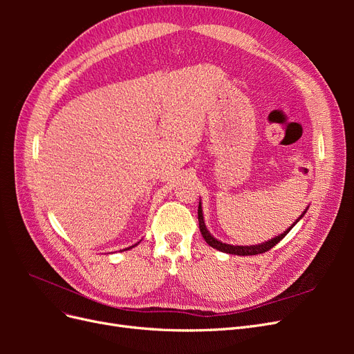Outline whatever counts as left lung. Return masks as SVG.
<instances>
[{
	"mask_svg": "<svg viewBox=\"0 0 354 354\" xmlns=\"http://www.w3.org/2000/svg\"><path fill=\"white\" fill-rule=\"evenodd\" d=\"M307 211V209H306ZM306 211L301 214V216L298 217V220L292 224L291 227H288L282 234H279V236H276L270 241L267 242H263V243H259V245H250V246H239V245H229V243H223L220 241H217L214 236H211V233L207 230V226H205V221H203V216H202V207H201V202H199V207H198V220H199V230L202 233L203 239H205V242L212 246V248H216L221 252H227V254H234V255H257V254H263V252H267L269 250H272L273 246L276 243H279L286 234L291 232V229L295 226V224L301 220V217L306 214Z\"/></svg>",
	"mask_w": 354,
	"mask_h": 354,
	"instance_id": "left-lung-1",
	"label": "left lung"
}]
</instances>
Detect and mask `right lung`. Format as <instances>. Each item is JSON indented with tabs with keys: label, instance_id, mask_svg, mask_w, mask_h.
Wrapping results in <instances>:
<instances>
[{
	"label": "right lung",
	"instance_id": "obj_1",
	"mask_svg": "<svg viewBox=\"0 0 354 354\" xmlns=\"http://www.w3.org/2000/svg\"><path fill=\"white\" fill-rule=\"evenodd\" d=\"M137 245V243H136ZM136 245H133V246H136ZM133 246H130V248H125V250H131L133 248Z\"/></svg>",
	"mask_w": 354,
	"mask_h": 354
}]
</instances>
